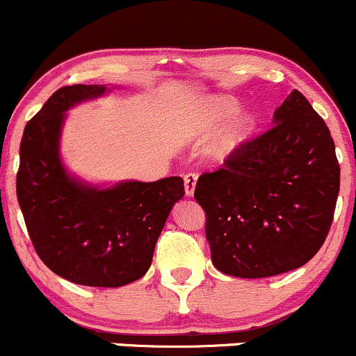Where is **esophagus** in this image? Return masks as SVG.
Here are the masks:
<instances>
[{
	"label": "esophagus",
	"instance_id": "obj_1",
	"mask_svg": "<svg viewBox=\"0 0 356 356\" xmlns=\"http://www.w3.org/2000/svg\"><path fill=\"white\" fill-rule=\"evenodd\" d=\"M197 181H198V175L197 173L185 175V193H186V197H193Z\"/></svg>",
	"mask_w": 356,
	"mask_h": 356
}]
</instances>
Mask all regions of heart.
<instances>
[{
  "mask_svg": "<svg viewBox=\"0 0 356 356\" xmlns=\"http://www.w3.org/2000/svg\"><path fill=\"white\" fill-rule=\"evenodd\" d=\"M238 106L234 101L225 97L211 99L203 111L202 121H200V131L203 133H213L218 129L227 119L237 114ZM255 121L250 114H238L229 122V126L222 131L217 138L211 141L207 149V156L213 163H225L232 156L238 153L249 138L254 133Z\"/></svg>",
  "mask_w": 356,
  "mask_h": 356,
  "instance_id": "b5f03b06",
  "label": "heart"
}]
</instances>
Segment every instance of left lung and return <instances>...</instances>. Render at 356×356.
<instances>
[{"label":"left lung","mask_w":356,"mask_h":356,"mask_svg":"<svg viewBox=\"0 0 356 356\" xmlns=\"http://www.w3.org/2000/svg\"><path fill=\"white\" fill-rule=\"evenodd\" d=\"M339 165L328 126L299 90L273 127L222 170L198 178L211 262L242 279L298 269L321 249L333 222Z\"/></svg>","instance_id":"obj_1"}]
</instances>
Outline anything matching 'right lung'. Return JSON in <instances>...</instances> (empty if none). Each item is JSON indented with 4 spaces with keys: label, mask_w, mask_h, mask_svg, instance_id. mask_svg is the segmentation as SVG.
Instances as JSON below:
<instances>
[{
    "label": "right lung",
    "mask_w": 356,
    "mask_h": 356,
    "mask_svg": "<svg viewBox=\"0 0 356 356\" xmlns=\"http://www.w3.org/2000/svg\"><path fill=\"white\" fill-rule=\"evenodd\" d=\"M107 86H67L28 122L19 145L17 195L43 264L81 286L121 287L149 269L168 215L185 195L183 178L92 185L60 156L67 113L109 94Z\"/></svg>",
    "instance_id": "1"
}]
</instances>
